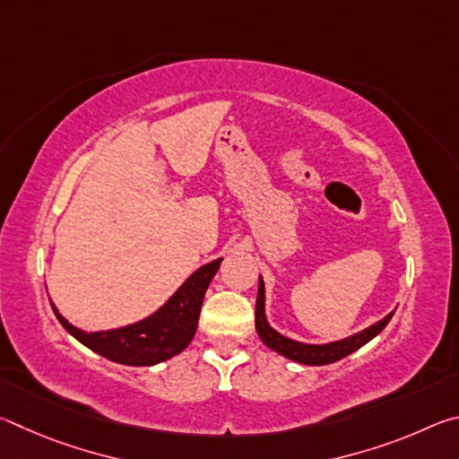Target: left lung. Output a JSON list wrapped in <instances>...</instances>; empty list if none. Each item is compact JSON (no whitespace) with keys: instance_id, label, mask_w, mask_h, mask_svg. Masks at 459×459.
<instances>
[{"instance_id":"left-lung-1","label":"left lung","mask_w":459,"mask_h":459,"mask_svg":"<svg viewBox=\"0 0 459 459\" xmlns=\"http://www.w3.org/2000/svg\"><path fill=\"white\" fill-rule=\"evenodd\" d=\"M393 314H388L383 320L372 324L370 328L362 330L354 336L340 340V342H330V344H301V342H295L281 336V333L275 332L271 325L267 324L265 317V285H263V279L259 277V293H257V306H255V328H257L259 338L265 342V344L271 348V351L279 352L285 359L301 362V364H309V367H322V364H330L336 362L344 356L352 354L362 348L367 342L377 336L385 330V325L391 322Z\"/></svg>"}]
</instances>
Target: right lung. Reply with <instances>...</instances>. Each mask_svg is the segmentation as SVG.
Instances as JSON below:
<instances>
[{"mask_svg": "<svg viewBox=\"0 0 459 459\" xmlns=\"http://www.w3.org/2000/svg\"><path fill=\"white\" fill-rule=\"evenodd\" d=\"M221 261L222 259H216L200 267L168 299L164 307L158 309L147 320L126 325V328L87 333L68 324L58 314L54 304L52 309L66 332H71L92 352L105 356L113 362L127 364V367H152V364L164 362L180 354L192 342L198 328L202 299H204L208 285H211L212 277L221 267Z\"/></svg>", "mask_w": 459, "mask_h": 459, "instance_id": "right-lung-1", "label": "right lung"}]
</instances>
